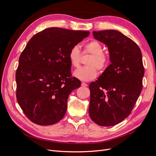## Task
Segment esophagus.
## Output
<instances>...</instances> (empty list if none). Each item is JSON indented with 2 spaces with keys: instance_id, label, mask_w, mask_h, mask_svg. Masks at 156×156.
Instances as JSON below:
<instances>
[{
  "instance_id": "34e87169",
  "label": "esophagus",
  "mask_w": 156,
  "mask_h": 156,
  "mask_svg": "<svg viewBox=\"0 0 156 156\" xmlns=\"http://www.w3.org/2000/svg\"><path fill=\"white\" fill-rule=\"evenodd\" d=\"M81 86H82V87H87L88 84H87V83H83H83H81Z\"/></svg>"
}]
</instances>
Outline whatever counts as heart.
Listing matches in <instances>:
<instances>
[{"instance_id": "obj_1", "label": "heart", "mask_w": 156, "mask_h": 156, "mask_svg": "<svg viewBox=\"0 0 156 156\" xmlns=\"http://www.w3.org/2000/svg\"><path fill=\"white\" fill-rule=\"evenodd\" d=\"M84 54H90L92 57L88 60V66L77 69L74 76L83 81H89L95 79L99 73L98 69H104L108 63V56L103 51V45L96 40L88 42L83 47ZM69 62L73 67L79 66L81 59V53L78 46L74 45L69 50L68 54Z\"/></svg>"}]
</instances>
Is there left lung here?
I'll list each match as a JSON object with an SVG mask.
<instances>
[{
    "label": "left lung",
    "mask_w": 156,
    "mask_h": 156,
    "mask_svg": "<svg viewBox=\"0 0 156 156\" xmlns=\"http://www.w3.org/2000/svg\"><path fill=\"white\" fill-rule=\"evenodd\" d=\"M107 46L111 64L89 84V115L101 126L119 124L129 115L142 90L144 69L136 43L115 30L93 32Z\"/></svg>",
    "instance_id": "left-lung-1"
}]
</instances>
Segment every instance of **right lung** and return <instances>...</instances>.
I'll list each match as a JSON object with an SVG mask.
<instances>
[{"instance_id":"right-lung-1","label":"right lung","mask_w":156,"mask_h":156,"mask_svg":"<svg viewBox=\"0 0 156 156\" xmlns=\"http://www.w3.org/2000/svg\"><path fill=\"white\" fill-rule=\"evenodd\" d=\"M90 32L48 28L28 42L16 71L17 101L28 119L41 126L57 123L67 101L81 83L72 77L69 50Z\"/></svg>"}]
</instances>
